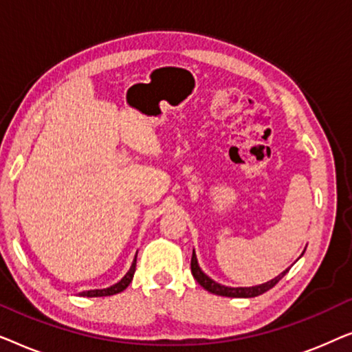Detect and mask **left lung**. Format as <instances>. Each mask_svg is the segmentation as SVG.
I'll return each mask as SVG.
<instances>
[{"label":"left lung","mask_w":352,"mask_h":352,"mask_svg":"<svg viewBox=\"0 0 352 352\" xmlns=\"http://www.w3.org/2000/svg\"><path fill=\"white\" fill-rule=\"evenodd\" d=\"M302 253H305V252H302ZM190 271H192V276H194L195 280L199 282L206 292L214 293V295H219V296H229V298H254V296L263 295V293H266L267 290H271V288L276 285V283L280 280V278L285 276L288 271H290V267L278 274L277 277H274L272 280H269L266 283H259V285H254V287H226V285H221V283L213 280V278L208 277L204 271H201V267L199 266V261H197V254H195V250H194V252H192V259H190Z\"/></svg>","instance_id":"8db88e82"}]
</instances>
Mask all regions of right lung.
<instances>
[{
	"instance_id": "obj_1",
	"label": "right lung",
	"mask_w": 352,
	"mask_h": 352,
	"mask_svg": "<svg viewBox=\"0 0 352 352\" xmlns=\"http://www.w3.org/2000/svg\"><path fill=\"white\" fill-rule=\"evenodd\" d=\"M138 256V253H136ZM136 256L133 259V264L131 267H129V271L124 274V277L122 280H118L117 283H113V285H110L107 288H96V290H88V292H83L80 293V296H88V298H98V296H110V295H117V293L123 292L124 288H126L129 283L133 280V276H134V271H136Z\"/></svg>"
}]
</instances>
